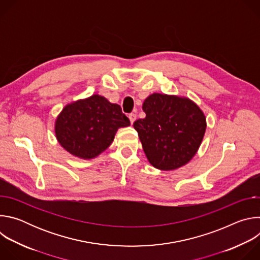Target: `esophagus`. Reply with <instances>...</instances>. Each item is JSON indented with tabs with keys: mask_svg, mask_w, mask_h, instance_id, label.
I'll return each instance as SVG.
<instances>
[{
	"mask_svg": "<svg viewBox=\"0 0 260 260\" xmlns=\"http://www.w3.org/2000/svg\"><path fill=\"white\" fill-rule=\"evenodd\" d=\"M128 118H129V120H131V123L133 124V123L136 121V119H137V115H136L135 113H131V114L128 115Z\"/></svg>",
	"mask_w": 260,
	"mask_h": 260,
	"instance_id": "34e87169",
	"label": "esophagus"
}]
</instances>
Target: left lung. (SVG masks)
Wrapping results in <instances>:
<instances>
[{"mask_svg": "<svg viewBox=\"0 0 260 260\" xmlns=\"http://www.w3.org/2000/svg\"><path fill=\"white\" fill-rule=\"evenodd\" d=\"M146 117L134 122L149 162L162 171L186 165L197 153L207 123L200 107L187 98L153 93L143 103Z\"/></svg>", "mask_w": 260, "mask_h": 260, "instance_id": "8db88e82", "label": "left lung"}]
</instances>
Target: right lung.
<instances>
[{
  "mask_svg": "<svg viewBox=\"0 0 260 260\" xmlns=\"http://www.w3.org/2000/svg\"><path fill=\"white\" fill-rule=\"evenodd\" d=\"M129 124L119 105L93 94L62 109L55 121V135L68 152L91 159L111 145L119 127Z\"/></svg>",
  "mask_w": 260,
  "mask_h": 260,
  "instance_id": "right-lung-1",
  "label": "right lung"
}]
</instances>
